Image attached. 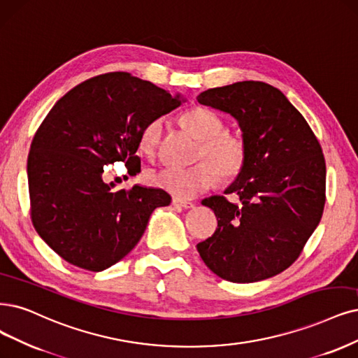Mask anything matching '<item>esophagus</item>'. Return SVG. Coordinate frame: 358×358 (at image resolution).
Returning a JSON list of instances; mask_svg holds the SVG:
<instances>
[{
	"mask_svg": "<svg viewBox=\"0 0 358 358\" xmlns=\"http://www.w3.org/2000/svg\"><path fill=\"white\" fill-rule=\"evenodd\" d=\"M172 205H174V206H181L184 209L194 208V203L187 202V201H182V199H178V197H174V199H172Z\"/></svg>",
	"mask_w": 358,
	"mask_h": 358,
	"instance_id": "34e87169",
	"label": "esophagus"
}]
</instances>
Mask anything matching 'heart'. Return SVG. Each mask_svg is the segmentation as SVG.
<instances>
[{
	"instance_id": "heart-1",
	"label": "heart",
	"mask_w": 358,
	"mask_h": 358,
	"mask_svg": "<svg viewBox=\"0 0 358 358\" xmlns=\"http://www.w3.org/2000/svg\"><path fill=\"white\" fill-rule=\"evenodd\" d=\"M182 124L201 140L197 159H206L189 168L162 166L148 172V181L178 199H192L210 189L217 181H231L241 174L248 159V145L242 136L222 131L221 117L213 110L194 108L182 115ZM165 122L155 117L140 132V149L149 156L157 153L164 137Z\"/></svg>"
}]
</instances>
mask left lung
Listing matches in <instances>:
<instances>
[{
	"mask_svg": "<svg viewBox=\"0 0 358 358\" xmlns=\"http://www.w3.org/2000/svg\"><path fill=\"white\" fill-rule=\"evenodd\" d=\"M197 101L237 119L248 145L243 171L208 197L215 233L197 243L201 258L224 280L252 283L289 268L319 226L326 202L322 145L280 90L261 81L210 88Z\"/></svg>",
	"mask_w": 358,
	"mask_h": 358,
	"instance_id": "1",
	"label": "left lung"
}]
</instances>
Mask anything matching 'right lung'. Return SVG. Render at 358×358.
Returning <instances> with one entry per match:
<instances>
[{
	"instance_id": "right-lung-1",
	"label": "right lung",
	"mask_w": 358,
	"mask_h": 358,
	"mask_svg": "<svg viewBox=\"0 0 358 358\" xmlns=\"http://www.w3.org/2000/svg\"><path fill=\"white\" fill-rule=\"evenodd\" d=\"M181 104L180 96L127 72L90 78L52 106L28 156L31 218L41 239L64 261L88 271L109 268L129 254L159 206L161 189L115 190L106 164L140 172V132Z\"/></svg>"
}]
</instances>
